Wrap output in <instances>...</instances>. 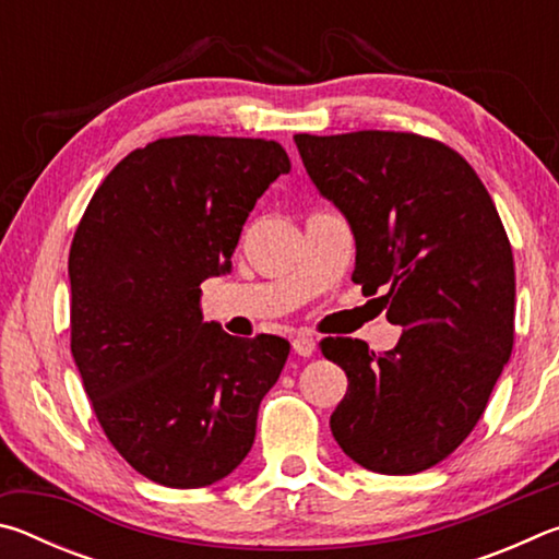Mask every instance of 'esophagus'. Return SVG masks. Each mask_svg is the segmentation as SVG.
<instances>
[{"instance_id": "34e87169", "label": "esophagus", "mask_w": 559, "mask_h": 559, "mask_svg": "<svg viewBox=\"0 0 559 559\" xmlns=\"http://www.w3.org/2000/svg\"><path fill=\"white\" fill-rule=\"evenodd\" d=\"M293 349H296V355L300 357H310L316 353V340L310 335H296V340H293Z\"/></svg>"}]
</instances>
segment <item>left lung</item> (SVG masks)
Instances as JSON below:
<instances>
[{"label":"left lung","instance_id":"left-lung-1","mask_svg":"<svg viewBox=\"0 0 559 559\" xmlns=\"http://www.w3.org/2000/svg\"><path fill=\"white\" fill-rule=\"evenodd\" d=\"M306 173L355 234L353 281L384 288L402 328L377 355L362 340L320 349L347 374L330 429L367 471L409 476L451 456L486 412L515 340L513 249L466 159L416 132H298Z\"/></svg>","mask_w":559,"mask_h":559}]
</instances>
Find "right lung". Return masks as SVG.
Here are the masks:
<instances>
[{"mask_svg": "<svg viewBox=\"0 0 559 559\" xmlns=\"http://www.w3.org/2000/svg\"><path fill=\"white\" fill-rule=\"evenodd\" d=\"M288 173L276 140L159 138L110 169L73 234L71 355L108 441L159 486H212L253 447L290 345L204 323L200 283L231 269Z\"/></svg>", "mask_w": 559, "mask_h": 559, "instance_id": "right-lung-1", "label": "right lung"}]
</instances>
